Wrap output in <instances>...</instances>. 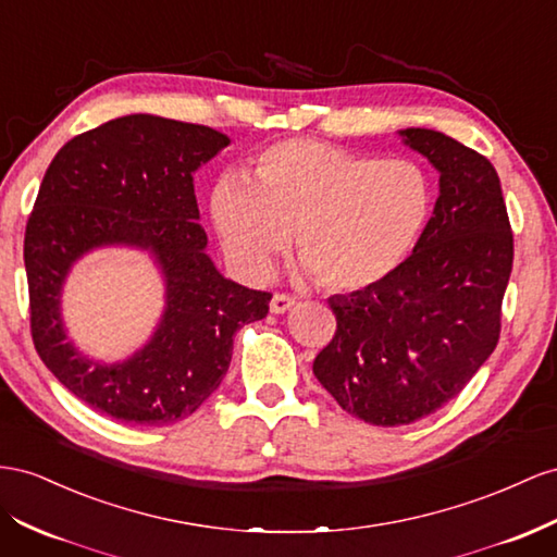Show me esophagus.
<instances>
[{"mask_svg":"<svg viewBox=\"0 0 557 557\" xmlns=\"http://www.w3.org/2000/svg\"><path fill=\"white\" fill-rule=\"evenodd\" d=\"M295 307V299L290 295H283V293H276L272 297V302H269V309H272V313H285L290 311Z\"/></svg>","mask_w":557,"mask_h":557,"instance_id":"34e87169","label":"esophagus"}]
</instances>
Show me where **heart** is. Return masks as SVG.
<instances>
[{"label": "heart", "instance_id": "b5f03b06", "mask_svg": "<svg viewBox=\"0 0 557 557\" xmlns=\"http://www.w3.org/2000/svg\"><path fill=\"white\" fill-rule=\"evenodd\" d=\"M433 203L429 173L410 159H377L313 138L267 147L252 185L224 177L213 222L246 278L272 274L295 234V258L330 293H358L408 260Z\"/></svg>", "mask_w": 557, "mask_h": 557}]
</instances>
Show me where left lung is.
<instances>
[{"label":"left lung","instance_id":"8db88e82","mask_svg":"<svg viewBox=\"0 0 557 557\" xmlns=\"http://www.w3.org/2000/svg\"><path fill=\"white\" fill-rule=\"evenodd\" d=\"M400 135L441 173L433 215L388 278L327 299L337 330L313 360L342 410L374 426L412 424L459 396L497 347L513 269L492 163L441 131Z\"/></svg>","mask_w":557,"mask_h":557}]
</instances>
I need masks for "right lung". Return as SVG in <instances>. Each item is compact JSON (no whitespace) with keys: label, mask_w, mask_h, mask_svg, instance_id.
<instances>
[{"label":"right lung","mask_w":557,"mask_h":557,"mask_svg":"<svg viewBox=\"0 0 557 557\" xmlns=\"http://www.w3.org/2000/svg\"><path fill=\"white\" fill-rule=\"evenodd\" d=\"M227 145L215 128L128 114L65 143L41 180L23 248L35 349L60 384L122 424L197 412L230 370L236 330L269 311L272 295L224 278L206 255L194 171ZM102 245L149 249L168 283L156 335L119 364L77 352L59 319L71 264Z\"/></svg>","instance_id":"add662e5"}]
</instances>
